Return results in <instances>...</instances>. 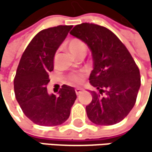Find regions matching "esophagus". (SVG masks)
I'll use <instances>...</instances> for the list:
<instances>
[{
    "mask_svg": "<svg viewBox=\"0 0 152 152\" xmlns=\"http://www.w3.org/2000/svg\"><path fill=\"white\" fill-rule=\"evenodd\" d=\"M75 94H77V95H79V94L83 91V89H82V88H79V87H77V88H75Z\"/></svg>",
    "mask_w": 152,
    "mask_h": 152,
    "instance_id": "1",
    "label": "esophagus"
}]
</instances>
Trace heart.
<instances>
[{
    "instance_id": "1",
    "label": "heart",
    "mask_w": 152,
    "mask_h": 152,
    "mask_svg": "<svg viewBox=\"0 0 152 152\" xmlns=\"http://www.w3.org/2000/svg\"><path fill=\"white\" fill-rule=\"evenodd\" d=\"M66 48L74 56H77L81 53H86V45L81 40L77 38H72L66 43ZM56 59V57H55ZM85 77V74L75 73L68 75L66 78V83L71 86H77L83 82Z\"/></svg>"
}]
</instances>
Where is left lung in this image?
Here are the masks:
<instances>
[{
  "label": "left lung",
  "instance_id": "1",
  "mask_svg": "<svg viewBox=\"0 0 152 152\" xmlns=\"http://www.w3.org/2000/svg\"><path fill=\"white\" fill-rule=\"evenodd\" d=\"M70 34L85 42L92 51L94 69L90 84L92 101L86 107L88 118L96 125L109 126L125 118L136 103L140 86L138 66L118 36L104 26L84 23Z\"/></svg>",
  "mask_w": 152,
  "mask_h": 152
}]
</instances>
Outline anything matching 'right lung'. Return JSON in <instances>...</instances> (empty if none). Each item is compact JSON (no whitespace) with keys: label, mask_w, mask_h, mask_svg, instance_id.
Masks as SVG:
<instances>
[{"label":"right lung","mask_w":152,"mask_h":152,"mask_svg":"<svg viewBox=\"0 0 152 152\" xmlns=\"http://www.w3.org/2000/svg\"><path fill=\"white\" fill-rule=\"evenodd\" d=\"M72 25H58L39 32L19 62L14 77V93L24 115L40 126L61 125L70 116L77 99L75 89L63 85L59 96L47 92L54 56Z\"/></svg>","instance_id":"1"}]
</instances>
